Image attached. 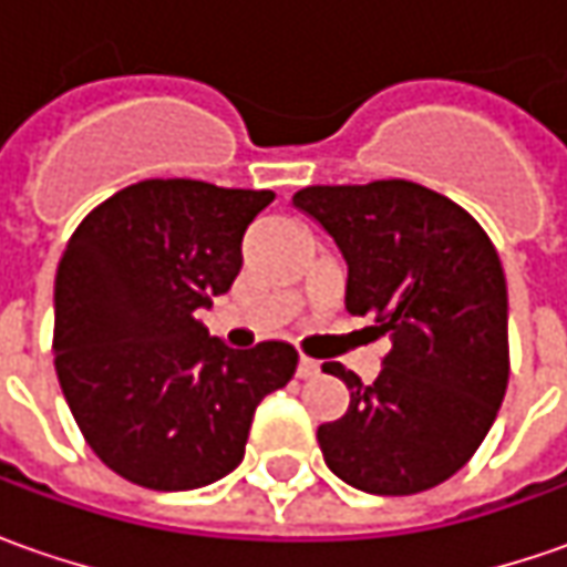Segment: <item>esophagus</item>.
<instances>
[{"mask_svg":"<svg viewBox=\"0 0 567 567\" xmlns=\"http://www.w3.org/2000/svg\"><path fill=\"white\" fill-rule=\"evenodd\" d=\"M296 375H299V379H312V375H318V362L309 360V357H302L299 365H296Z\"/></svg>","mask_w":567,"mask_h":567,"instance_id":"obj_1","label":"esophagus"}]
</instances>
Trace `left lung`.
I'll use <instances>...</instances> for the list:
<instances>
[{"label": "left lung", "instance_id": "8db88e82", "mask_svg": "<svg viewBox=\"0 0 567 567\" xmlns=\"http://www.w3.org/2000/svg\"><path fill=\"white\" fill-rule=\"evenodd\" d=\"M293 207L347 261V312L391 340L379 379L318 425L324 464L372 495H416L454 476L483 445L508 388V287L498 251L467 210L406 179L309 186Z\"/></svg>", "mask_w": 567, "mask_h": 567}]
</instances>
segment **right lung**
<instances>
[{
    "label": "right lung",
    "mask_w": 567,
    "mask_h": 567,
    "mask_svg": "<svg viewBox=\"0 0 567 567\" xmlns=\"http://www.w3.org/2000/svg\"><path fill=\"white\" fill-rule=\"evenodd\" d=\"M261 188L144 179L97 205L55 271V375L84 442L122 480L198 489L239 467L255 406L296 372V350H229L195 309L227 293Z\"/></svg>",
    "instance_id": "right-lung-1"
}]
</instances>
